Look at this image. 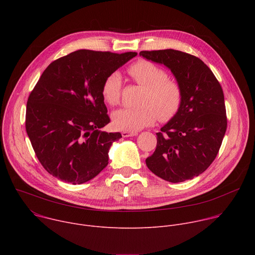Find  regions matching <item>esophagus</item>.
<instances>
[{
	"mask_svg": "<svg viewBox=\"0 0 255 255\" xmlns=\"http://www.w3.org/2000/svg\"><path fill=\"white\" fill-rule=\"evenodd\" d=\"M137 134H138L137 132H131V131H123L122 132L123 137H132V136H136Z\"/></svg>",
	"mask_w": 255,
	"mask_h": 255,
	"instance_id": "34e87169",
	"label": "esophagus"
}]
</instances>
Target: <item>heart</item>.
Here are the masks:
<instances>
[{"label": "heart", "mask_w": 255, "mask_h": 255, "mask_svg": "<svg viewBox=\"0 0 255 255\" xmlns=\"http://www.w3.org/2000/svg\"><path fill=\"white\" fill-rule=\"evenodd\" d=\"M131 78L140 86L146 88L142 105L139 109L124 108L114 112L112 119L119 130L136 132L153 124L158 116L162 121L173 117L181 104L183 93L179 85L167 79L166 71L155 63L140 59L128 69ZM122 76L113 71L107 76L102 86L104 100L112 106L120 102Z\"/></svg>", "instance_id": "obj_1"}]
</instances>
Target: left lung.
<instances>
[{
  "instance_id": "left-lung-1",
  "label": "left lung",
  "mask_w": 255,
  "mask_h": 255,
  "mask_svg": "<svg viewBox=\"0 0 255 255\" xmlns=\"http://www.w3.org/2000/svg\"><path fill=\"white\" fill-rule=\"evenodd\" d=\"M170 69L183 93L176 114L156 133L147 167L160 178L181 183L203 173L219 152L227 129L223 90L198 57L174 49L141 51Z\"/></svg>"
}]
</instances>
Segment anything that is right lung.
I'll return each instance as SVG.
<instances>
[{"instance_id": "right-lung-1", "label": "right lung", "mask_w": 255, "mask_h": 255, "mask_svg": "<svg viewBox=\"0 0 255 255\" xmlns=\"http://www.w3.org/2000/svg\"><path fill=\"white\" fill-rule=\"evenodd\" d=\"M137 55L81 49L51 62L31 92L26 131L36 156L56 178L81 185L107 165L122 135L101 128L110 122L102 86Z\"/></svg>"}]
</instances>
